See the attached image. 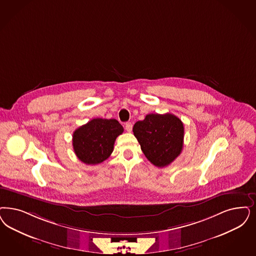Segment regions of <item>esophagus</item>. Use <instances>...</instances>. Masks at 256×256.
<instances>
[{
	"mask_svg": "<svg viewBox=\"0 0 256 256\" xmlns=\"http://www.w3.org/2000/svg\"><path fill=\"white\" fill-rule=\"evenodd\" d=\"M126 132H132V124L130 123V122H128V123H126Z\"/></svg>",
	"mask_w": 256,
	"mask_h": 256,
	"instance_id": "34e87169",
	"label": "esophagus"
}]
</instances>
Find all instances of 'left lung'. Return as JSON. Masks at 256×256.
Masks as SVG:
<instances>
[{
  "label": "left lung",
  "mask_w": 256,
  "mask_h": 256,
  "mask_svg": "<svg viewBox=\"0 0 256 256\" xmlns=\"http://www.w3.org/2000/svg\"><path fill=\"white\" fill-rule=\"evenodd\" d=\"M133 133L144 156L155 166H168L182 153L184 128L174 114H148L135 123Z\"/></svg>",
  "instance_id": "8db88e82"
}]
</instances>
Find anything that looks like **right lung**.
<instances>
[{
  "instance_id": "obj_1",
  "label": "right lung",
  "mask_w": 256,
  "mask_h": 256,
  "mask_svg": "<svg viewBox=\"0 0 256 256\" xmlns=\"http://www.w3.org/2000/svg\"><path fill=\"white\" fill-rule=\"evenodd\" d=\"M123 132V126L115 119H92L72 134L74 153L86 164H101L110 156L116 138Z\"/></svg>"
}]
</instances>
